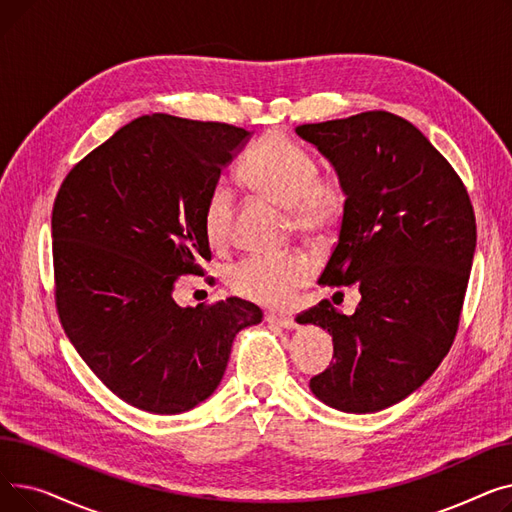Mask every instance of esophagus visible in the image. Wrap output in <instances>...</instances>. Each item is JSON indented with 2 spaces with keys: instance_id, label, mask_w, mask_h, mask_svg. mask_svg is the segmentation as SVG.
<instances>
[{
  "instance_id": "esophagus-1",
  "label": "esophagus",
  "mask_w": 512,
  "mask_h": 512,
  "mask_svg": "<svg viewBox=\"0 0 512 512\" xmlns=\"http://www.w3.org/2000/svg\"><path fill=\"white\" fill-rule=\"evenodd\" d=\"M265 319L270 321V324H274V326H280V328H286V330H292V328H297V321H294V317H290V315H278V313H267L265 315Z\"/></svg>"
}]
</instances>
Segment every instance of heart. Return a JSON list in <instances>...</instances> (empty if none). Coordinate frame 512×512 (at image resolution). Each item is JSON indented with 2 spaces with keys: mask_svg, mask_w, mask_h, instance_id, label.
I'll list each match as a JSON object with an SVG mask.
<instances>
[{
  "mask_svg": "<svg viewBox=\"0 0 512 512\" xmlns=\"http://www.w3.org/2000/svg\"><path fill=\"white\" fill-rule=\"evenodd\" d=\"M242 178L263 197L288 209L294 230L305 236H326L342 220L348 186L338 170L319 172L317 157L284 130H270L242 159ZM236 193L228 180H218L203 205V232L211 247L230 240ZM313 276V261L303 251L284 255H249L228 272L230 288L267 307L286 305Z\"/></svg>",
  "mask_w": 512,
  "mask_h": 512,
  "instance_id": "1",
  "label": "heart"
}]
</instances>
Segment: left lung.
<instances>
[{"label":"left lung","instance_id":"8db88e82","mask_svg":"<svg viewBox=\"0 0 512 512\" xmlns=\"http://www.w3.org/2000/svg\"><path fill=\"white\" fill-rule=\"evenodd\" d=\"M297 132L348 186L319 284L361 292L353 315L328 299L297 315L334 338V361L309 386L338 411H382L415 392L454 342L475 251L473 205L448 159L396 114L373 110Z\"/></svg>","mask_w":512,"mask_h":512}]
</instances>
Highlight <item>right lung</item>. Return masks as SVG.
I'll return each mask as SVG.
<instances>
[{"label": "right lung", "mask_w": 512, "mask_h": 512, "mask_svg": "<svg viewBox=\"0 0 512 512\" xmlns=\"http://www.w3.org/2000/svg\"><path fill=\"white\" fill-rule=\"evenodd\" d=\"M245 128L141 116L66 174L53 201V297L62 328L128 405L178 415L203 402L234 336L263 313L242 299L178 307L180 276H203V205Z\"/></svg>", "instance_id": "add662e5"}]
</instances>
